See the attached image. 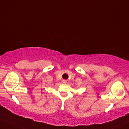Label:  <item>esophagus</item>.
<instances>
[{
    "label": "esophagus",
    "mask_w": 129,
    "mask_h": 129,
    "mask_svg": "<svg viewBox=\"0 0 129 129\" xmlns=\"http://www.w3.org/2000/svg\"><path fill=\"white\" fill-rule=\"evenodd\" d=\"M63 83H66V80H63Z\"/></svg>",
    "instance_id": "34e87169"
}]
</instances>
